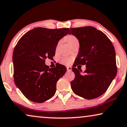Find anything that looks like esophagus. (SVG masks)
I'll use <instances>...</instances> for the list:
<instances>
[{"mask_svg":"<svg viewBox=\"0 0 127 127\" xmlns=\"http://www.w3.org/2000/svg\"><path fill=\"white\" fill-rule=\"evenodd\" d=\"M66 68H67V71H71V70H72V67H71V66H67Z\"/></svg>","mask_w":127,"mask_h":127,"instance_id":"34e87169","label":"esophagus"}]
</instances>
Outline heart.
<instances>
[{
    "instance_id": "b5f03b06",
    "label": "heart",
    "mask_w": 127,
    "mask_h": 127,
    "mask_svg": "<svg viewBox=\"0 0 127 127\" xmlns=\"http://www.w3.org/2000/svg\"><path fill=\"white\" fill-rule=\"evenodd\" d=\"M66 41H67V43H68V44L71 46L74 42L78 41V39H77V37H76V36H74L73 35H70V36H68L67 37ZM61 41H59V42L58 43V44H57V47H56V50L58 49L59 47H60L61 45ZM72 60H73V58H72V57H63L61 58L60 62H61L62 64H65V65H70L71 63H72Z\"/></svg>"
}]
</instances>
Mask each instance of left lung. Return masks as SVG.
<instances>
[{
    "instance_id": "1",
    "label": "left lung",
    "mask_w": 127,
    "mask_h": 127,
    "mask_svg": "<svg viewBox=\"0 0 127 127\" xmlns=\"http://www.w3.org/2000/svg\"><path fill=\"white\" fill-rule=\"evenodd\" d=\"M80 43L79 53L72 67L75 77L70 82L74 94L92 99L103 94L117 74L116 53L107 36L93 27L71 28ZM86 65L84 75L75 67ZM81 72V70H80Z\"/></svg>"
}]
</instances>
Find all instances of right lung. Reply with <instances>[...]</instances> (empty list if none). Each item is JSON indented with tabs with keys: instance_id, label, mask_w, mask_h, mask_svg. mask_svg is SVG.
I'll return each mask as SVG.
<instances>
[{
	"instance_id": "right-lung-1",
	"label": "right lung",
	"mask_w": 127,
	"mask_h": 127,
	"mask_svg": "<svg viewBox=\"0 0 127 127\" xmlns=\"http://www.w3.org/2000/svg\"><path fill=\"white\" fill-rule=\"evenodd\" d=\"M67 33L69 28H35L18 40L13 54L14 80L28 99L43 103L54 95L57 82L66 68L58 64L50 69L45 61L53 58L58 41Z\"/></svg>"
}]
</instances>
